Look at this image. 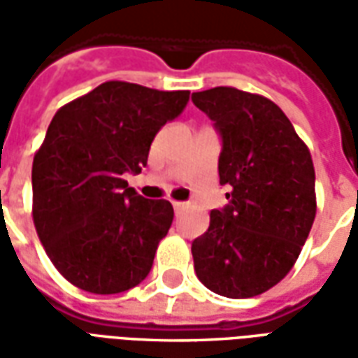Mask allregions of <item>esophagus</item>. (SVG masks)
<instances>
[{"label": "esophagus", "mask_w": 358, "mask_h": 358, "mask_svg": "<svg viewBox=\"0 0 358 358\" xmlns=\"http://www.w3.org/2000/svg\"><path fill=\"white\" fill-rule=\"evenodd\" d=\"M172 207H174V210H176V213H182V210L186 209L187 205L182 201H172Z\"/></svg>", "instance_id": "34e87169"}]
</instances>
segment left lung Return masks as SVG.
Listing matches in <instances>:
<instances>
[{"instance_id":"left-lung-1","label":"left lung","mask_w":358,"mask_h":358,"mask_svg":"<svg viewBox=\"0 0 358 358\" xmlns=\"http://www.w3.org/2000/svg\"><path fill=\"white\" fill-rule=\"evenodd\" d=\"M192 101L220 136L218 176L228 189V205L210 210L209 230L192 243L195 274L218 295L255 297L292 270L313 228V159L263 95L218 86Z\"/></svg>"}]
</instances>
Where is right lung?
I'll return each instance as SVG.
<instances>
[{
    "label": "right lung",
    "instance_id": "1",
    "mask_svg": "<svg viewBox=\"0 0 358 358\" xmlns=\"http://www.w3.org/2000/svg\"><path fill=\"white\" fill-rule=\"evenodd\" d=\"M189 92L105 82L55 113L32 163V217L45 253L84 292L120 293L148 278L174 218L128 186Z\"/></svg>",
    "mask_w": 358,
    "mask_h": 358
}]
</instances>
